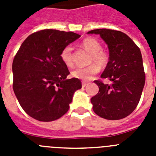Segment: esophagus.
Instances as JSON below:
<instances>
[{
    "label": "esophagus",
    "instance_id": "1",
    "mask_svg": "<svg viewBox=\"0 0 156 156\" xmlns=\"http://www.w3.org/2000/svg\"><path fill=\"white\" fill-rule=\"evenodd\" d=\"M88 83H90L87 82V81H83V82H82V87H86L87 85L88 84Z\"/></svg>",
    "mask_w": 156,
    "mask_h": 156
}]
</instances>
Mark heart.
I'll return each mask as SVG.
<instances>
[{"instance_id":"obj_1","label":"heart","mask_w":156,"mask_h":156,"mask_svg":"<svg viewBox=\"0 0 156 156\" xmlns=\"http://www.w3.org/2000/svg\"><path fill=\"white\" fill-rule=\"evenodd\" d=\"M82 46L85 50L91 54L90 62H94L96 64H91L85 67H76L72 71V76L75 78L89 80L94 75L97 74L99 71V67L103 68L106 66L108 62V56L105 51L101 50V44L98 41L92 37H87L82 42ZM61 58L65 65L72 66L73 64V49L72 47L66 46L61 51Z\"/></svg>"}]
</instances>
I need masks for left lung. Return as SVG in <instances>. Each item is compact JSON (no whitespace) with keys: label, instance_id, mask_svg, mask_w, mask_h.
<instances>
[{"label":"left lung","instance_id":"1","mask_svg":"<svg viewBox=\"0 0 156 156\" xmlns=\"http://www.w3.org/2000/svg\"><path fill=\"white\" fill-rule=\"evenodd\" d=\"M87 34H99L109 51V61L101 77L112 83L94 81L99 87L98 93L90 99L94 112L109 120L123 119L137 106L145 83L140 48L120 31L98 29Z\"/></svg>","mask_w":156,"mask_h":156}]
</instances>
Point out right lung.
Here are the masks:
<instances>
[{"label":"right lung","mask_w":156,"mask_h":156,"mask_svg":"<svg viewBox=\"0 0 156 156\" xmlns=\"http://www.w3.org/2000/svg\"><path fill=\"white\" fill-rule=\"evenodd\" d=\"M80 37L73 32L44 30L23 41L12 63L13 90L26 112L43 122L56 120L68 112L73 94L82 87L61 58L66 46Z\"/></svg>","instance_id":"right-lung-1"}]
</instances>
